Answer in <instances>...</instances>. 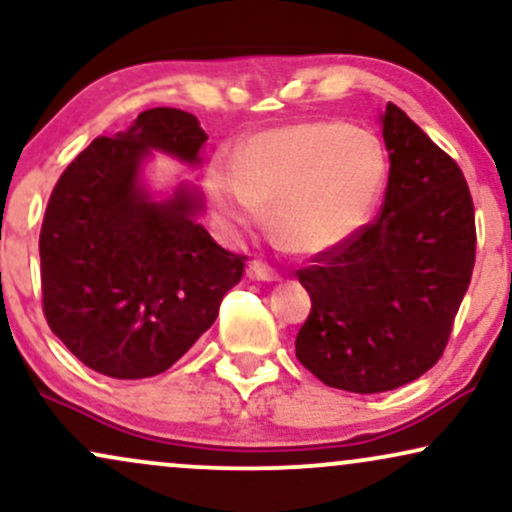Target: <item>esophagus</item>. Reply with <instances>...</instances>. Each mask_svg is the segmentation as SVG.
Instances as JSON below:
<instances>
[{"label":"esophagus","mask_w":512,"mask_h":512,"mask_svg":"<svg viewBox=\"0 0 512 512\" xmlns=\"http://www.w3.org/2000/svg\"><path fill=\"white\" fill-rule=\"evenodd\" d=\"M248 276H250V279H257V281H279L281 279L279 272H276L272 264H267L262 260H252L248 264Z\"/></svg>","instance_id":"obj_1"}]
</instances>
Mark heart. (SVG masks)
I'll return each mask as SVG.
<instances>
[{
    "label": "heart",
    "mask_w": 512,
    "mask_h": 512,
    "mask_svg": "<svg viewBox=\"0 0 512 512\" xmlns=\"http://www.w3.org/2000/svg\"><path fill=\"white\" fill-rule=\"evenodd\" d=\"M386 178L379 140L341 121H310L250 135L236 159L217 155L207 193L229 229L269 219L293 250L326 252L353 238Z\"/></svg>",
    "instance_id": "heart-1"
}]
</instances>
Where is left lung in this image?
<instances>
[{"label": "left lung", "instance_id": "left-lung-1", "mask_svg": "<svg viewBox=\"0 0 512 512\" xmlns=\"http://www.w3.org/2000/svg\"><path fill=\"white\" fill-rule=\"evenodd\" d=\"M391 169L377 219L298 269L312 310L295 357L319 381L381 393L432 369L472 279L477 229L451 155L396 104L381 116Z\"/></svg>", "mask_w": 512, "mask_h": 512}]
</instances>
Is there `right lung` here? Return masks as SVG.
<instances>
[{
    "mask_svg": "<svg viewBox=\"0 0 512 512\" xmlns=\"http://www.w3.org/2000/svg\"><path fill=\"white\" fill-rule=\"evenodd\" d=\"M205 140L193 114L147 109L126 133L92 140L49 195L42 312L61 343L104 377L166 372L214 324L243 276L248 257L197 224L193 193L152 202L138 186L150 147L195 164Z\"/></svg>",
    "mask_w": 512,
    "mask_h": 512,
    "instance_id": "add662e5",
    "label": "right lung"
}]
</instances>
